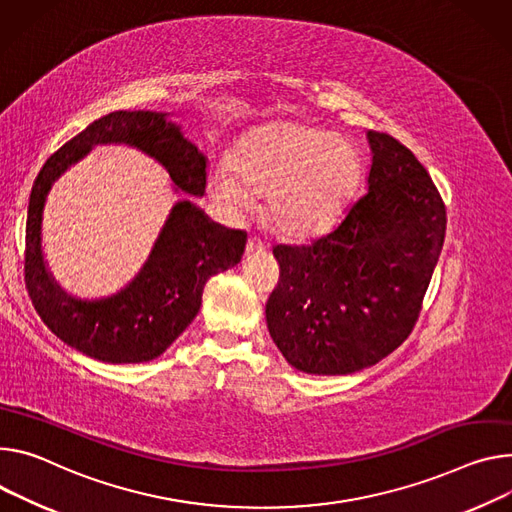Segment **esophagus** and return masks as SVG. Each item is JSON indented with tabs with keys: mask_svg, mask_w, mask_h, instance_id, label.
<instances>
[{
	"mask_svg": "<svg viewBox=\"0 0 512 512\" xmlns=\"http://www.w3.org/2000/svg\"><path fill=\"white\" fill-rule=\"evenodd\" d=\"M265 243L261 241V239H257V237H249V241H247V255H259V253H265Z\"/></svg>",
	"mask_w": 512,
	"mask_h": 512,
	"instance_id": "obj_1",
	"label": "esophagus"
}]
</instances>
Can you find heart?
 Instances as JSON below:
<instances>
[{"mask_svg":"<svg viewBox=\"0 0 512 512\" xmlns=\"http://www.w3.org/2000/svg\"><path fill=\"white\" fill-rule=\"evenodd\" d=\"M230 173L210 179L212 196L239 210L251 194L265 196V216L290 237L327 228L345 208L359 179V155L345 138L296 122L257 130L232 157Z\"/></svg>","mask_w":512,"mask_h":512,"instance_id":"b5f03b06","label":"heart"}]
</instances>
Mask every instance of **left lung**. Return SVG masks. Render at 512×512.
<instances>
[{
  "label": "left lung",
  "instance_id": "left-lung-1",
  "mask_svg": "<svg viewBox=\"0 0 512 512\" xmlns=\"http://www.w3.org/2000/svg\"><path fill=\"white\" fill-rule=\"evenodd\" d=\"M367 192L306 245H277L267 329L304 374L345 376L400 347L421 314L447 214L427 169L394 136L367 132Z\"/></svg>",
  "mask_w": 512,
  "mask_h": 512
}]
</instances>
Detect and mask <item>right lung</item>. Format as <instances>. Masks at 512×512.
<instances>
[{"label":"right lung","instance_id":"obj_1","mask_svg":"<svg viewBox=\"0 0 512 512\" xmlns=\"http://www.w3.org/2000/svg\"><path fill=\"white\" fill-rule=\"evenodd\" d=\"M122 143L159 161L177 190L206 192V157L161 112L118 110L91 122L42 165L30 194L24 280L30 300L63 343L104 363H143L159 357L196 318L212 275L235 267L247 232L228 230L194 202L179 200L134 280L102 300L69 296L42 257V210L53 183L91 147Z\"/></svg>","mask_w":512,"mask_h":512}]
</instances>
